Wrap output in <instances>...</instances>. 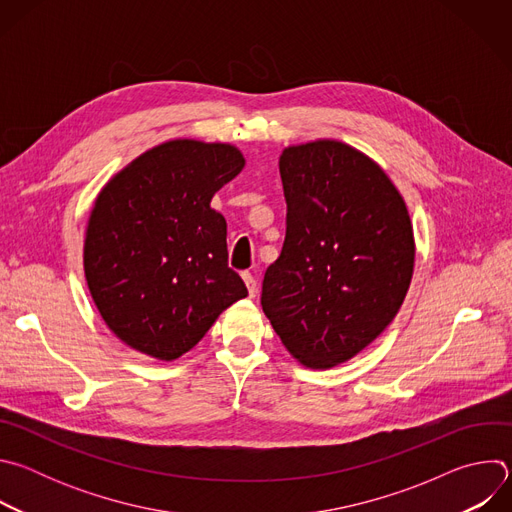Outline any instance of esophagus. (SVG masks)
I'll list each match as a JSON object with an SVG mask.
<instances>
[{
    "label": "esophagus",
    "mask_w": 512,
    "mask_h": 512,
    "mask_svg": "<svg viewBox=\"0 0 512 512\" xmlns=\"http://www.w3.org/2000/svg\"><path fill=\"white\" fill-rule=\"evenodd\" d=\"M243 281H245V285L249 289V296L255 298V294H257V279L251 273H243Z\"/></svg>",
    "instance_id": "1"
}]
</instances>
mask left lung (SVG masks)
Wrapping results in <instances>:
<instances>
[{
	"label": "left lung",
	"mask_w": 512,
	"mask_h": 512,
	"mask_svg": "<svg viewBox=\"0 0 512 512\" xmlns=\"http://www.w3.org/2000/svg\"><path fill=\"white\" fill-rule=\"evenodd\" d=\"M279 174L285 241L261 306L304 367L332 369L397 316L413 277L411 218L383 168L348 143L289 145Z\"/></svg>",
	"instance_id": "left-lung-1"
}]
</instances>
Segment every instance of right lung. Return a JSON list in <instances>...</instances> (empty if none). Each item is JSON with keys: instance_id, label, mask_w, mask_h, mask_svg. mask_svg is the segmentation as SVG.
<instances>
[{"instance_id": "obj_1", "label": "right lung", "mask_w": 512, "mask_h": 512, "mask_svg": "<svg viewBox=\"0 0 512 512\" xmlns=\"http://www.w3.org/2000/svg\"><path fill=\"white\" fill-rule=\"evenodd\" d=\"M243 168L231 143L172 139L99 192L85 235V277L101 318L133 350L176 360L247 296L229 267L225 216L210 208Z\"/></svg>"}]
</instances>
